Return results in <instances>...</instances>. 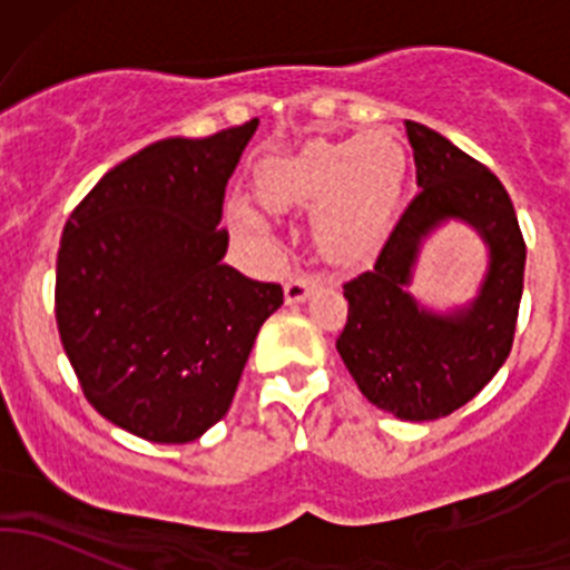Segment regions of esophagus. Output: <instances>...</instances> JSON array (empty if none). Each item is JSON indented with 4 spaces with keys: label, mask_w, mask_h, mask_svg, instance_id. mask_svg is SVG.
<instances>
[{
    "label": "esophagus",
    "mask_w": 570,
    "mask_h": 570,
    "mask_svg": "<svg viewBox=\"0 0 570 570\" xmlns=\"http://www.w3.org/2000/svg\"><path fill=\"white\" fill-rule=\"evenodd\" d=\"M320 286V275L297 273L286 281V303H301Z\"/></svg>",
    "instance_id": "1"
}]
</instances>
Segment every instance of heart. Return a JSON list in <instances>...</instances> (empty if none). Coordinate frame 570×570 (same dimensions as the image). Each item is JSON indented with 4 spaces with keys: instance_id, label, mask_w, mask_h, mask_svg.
Wrapping results in <instances>:
<instances>
[{
    "instance_id": "heart-1",
    "label": "heart",
    "mask_w": 570,
    "mask_h": 570,
    "mask_svg": "<svg viewBox=\"0 0 570 570\" xmlns=\"http://www.w3.org/2000/svg\"><path fill=\"white\" fill-rule=\"evenodd\" d=\"M405 148L389 131L355 135L347 140H317L289 159L269 163L258 176V198L269 209H314L320 243L331 256L355 258L375 248L386 234L402 184ZM245 232H258L250 209H234Z\"/></svg>"
}]
</instances>
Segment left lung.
I'll return each mask as SVG.
<instances>
[{
  "instance_id": "1",
  "label": "left lung",
  "mask_w": 570,
  "mask_h": 570,
  "mask_svg": "<svg viewBox=\"0 0 570 570\" xmlns=\"http://www.w3.org/2000/svg\"><path fill=\"white\" fill-rule=\"evenodd\" d=\"M419 193L375 267L344 284L347 322L336 350L361 394L407 422H433L474 400L508 361L524 292L527 245L513 200L491 170L439 131L405 120ZM450 216L471 222L492 248L474 304L430 315L404 292L422 236Z\"/></svg>"
}]
</instances>
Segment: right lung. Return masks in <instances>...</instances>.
Returning <instances> with one entry per match:
<instances>
[{
  "instance_id": "1",
  "label": "right lung",
  "mask_w": 570,
  "mask_h": 570,
  "mask_svg": "<svg viewBox=\"0 0 570 570\" xmlns=\"http://www.w3.org/2000/svg\"><path fill=\"white\" fill-rule=\"evenodd\" d=\"M258 120L168 137L79 200L57 253L55 314L90 405L118 428L187 444L232 407L281 284L223 264V198Z\"/></svg>"
}]
</instances>
